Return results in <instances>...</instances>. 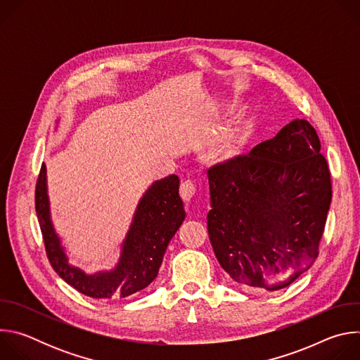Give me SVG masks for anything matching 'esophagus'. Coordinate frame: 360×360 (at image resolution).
<instances>
[{
    "mask_svg": "<svg viewBox=\"0 0 360 360\" xmlns=\"http://www.w3.org/2000/svg\"><path fill=\"white\" fill-rule=\"evenodd\" d=\"M179 193H181V198L184 199V202H185L186 205H189L191 200L193 199L195 193H196V188H195V185H193L192 182L185 181V182L181 185Z\"/></svg>",
    "mask_w": 360,
    "mask_h": 360,
    "instance_id": "obj_1",
    "label": "esophagus"
}]
</instances>
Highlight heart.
Segmentation results:
<instances>
[{
    "label": "heart",
    "instance_id": "b5f03b06",
    "mask_svg": "<svg viewBox=\"0 0 360 360\" xmlns=\"http://www.w3.org/2000/svg\"><path fill=\"white\" fill-rule=\"evenodd\" d=\"M236 111L235 105H226L225 108H222L218 114V120L219 121H226L228 118H231ZM250 128H252V121L250 120H240L238 121L232 128H229L222 138L217 142L215 148H214V153H215V158L218 162L221 164H228L233 160H236L246 142L250 134Z\"/></svg>",
    "mask_w": 360,
    "mask_h": 360
}]
</instances>
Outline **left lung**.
Listing matches in <instances>:
<instances>
[{
    "mask_svg": "<svg viewBox=\"0 0 360 360\" xmlns=\"http://www.w3.org/2000/svg\"><path fill=\"white\" fill-rule=\"evenodd\" d=\"M208 181L210 240L233 281L272 292L312 266L332 184L309 122L293 120L249 155L210 168Z\"/></svg>",
    "mask_w": 360,
    "mask_h": 360,
    "instance_id": "1",
    "label": "left lung"
}]
</instances>
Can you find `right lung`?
<instances>
[{"label":"right lung","mask_w":360,"mask_h":360,"mask_svg":"<svg viewBox=\"0 0 360 360\" xmlns=\"http://www.w3.org/2000/svg\"><path fill=\"white\" fill-rule=\"evenodd\" d=\"M35 211L51 266L68 285L94 299L127 297L145 289L157 278L168 243L185 219L179 178L169 175L152 182L136 205L115 268L89 275L70 264L56 232L51 219L45 164L37 181Z\"/></svg>","instance_id":"1"}]
</instances>
